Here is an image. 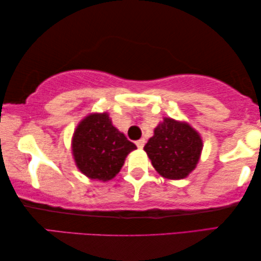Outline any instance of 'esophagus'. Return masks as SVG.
Wrapping results in <instances>:
<instances>
[{
    "mask_svg": "<svg viewBox=\"0 0 261 261\" xmlns=\"http://www.w3.org/2000/svg\"><path fill=\"white\" fill-rule=\"evenodd\" d=\"M135 143H136V146H138V148H140V149H141V148H143L144 143H146V140H144V139H140V140H138V141H136Z\"/></svg>",
    "mask_w": 261,
    "mask_h": 261,
    "instance_id": "34e87169",
    "label": "esophagus"
}]
</instances>
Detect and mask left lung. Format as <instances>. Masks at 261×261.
Wrapping results in <instances>:
<instances>
[{"label": "left lung", "instance_id": "obj_1", "mask_svg": "<svg viewBox=\"0 0 261 261\" xmlns=\"http://www.w3.org/2000/svg\"><path fill=\"white\" fill-rule=\"evenodd\" d=\"M143 149L162 177L183 179L197 167L203 141L188 122L163 118Z\"/></svg>", "mask_w": 261, "mask_h": 261}]
</instances>
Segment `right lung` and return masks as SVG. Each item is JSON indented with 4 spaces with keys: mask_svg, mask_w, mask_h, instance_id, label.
Returning <instances> with one entry per match:
<instances>
[{
    "mask_svg": "<svg viewBox=\"0 0 261 261\" xmlns=\"http://www.w3.org/2000/svg\"><path fill=\"white\" fill-rule=\"evenodd\" d=\"M75 166L86 177L107 182L119 174L136 146L112 123L110 114L91 113L75 127L71 141Z\"/></svg>",
    "mask_w": 261,
    "mask_h": 261,
    "instance_id": "right-lung-1",
    "label": "right lung"
}]
</instances>
